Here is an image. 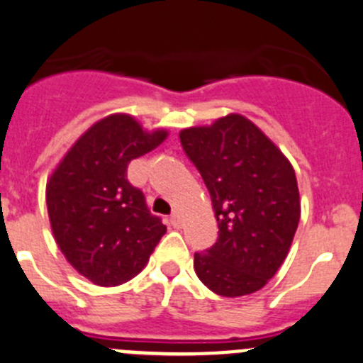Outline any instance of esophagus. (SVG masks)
Listing matches in <instances>:
<instances>
[{"label":"esophagus","instance_id":"1","mask_svg":"<svg viewBox=\"0 0 363 363\" xmlns=\"http://www.w3.org/2000/svg\"><path fill=\"white\" fill-rule=\"evenodd\" d=\"M169 220H171V224H172V226H174V228L182 226V216H179L178 210H174V212L171 213V219H169Z\"/></svg>","mask_w":363,"mask_h":363}]
</instances>
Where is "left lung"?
Instances as JSON below:
<instances>
[{
	"label": "left lung",
	"mask_w": 363,
	"mask_h": 363,
	"mask_svg": "<svg viewBox=\"0 0 363 363\" xmlns=\"http://www.w3.org/2000/svg\"><path fill=\"white\" fill-rule=\"evenodd\" d=\"M212 199L219 237L194 255L203 285L224 298L253 294L287 258L301 217L296 172L255 123L228 113L179 132Z\"/></svg>",
	"instance_id": "1"
}]
</instances>
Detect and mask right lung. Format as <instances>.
Instances as JSON below:
<instances>
[{
    "label": "right lung",
    "instance_id": "obj_1",
    "mask_svg": "<svg viewBox=\"0 0 363 363\" xmlns=\"http://www.w3.org/2000/svg\"><path fill=\"white\" fill-rule=\"evenodd\" d=\"M169 132L110 113L69 147L46 184L51 231L65 260L94 285L117 287L147 265L167 228L126 179L128 164Z\"/></svg>",
    "mask_w": 363,
    "mask_h": 363
}]
</instances>
